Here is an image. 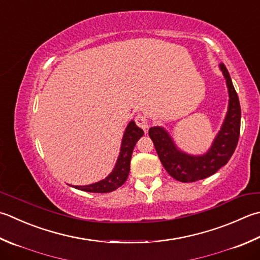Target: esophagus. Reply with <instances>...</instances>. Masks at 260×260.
Returning a JSON list of instances; mask_svg holds the SVG:
<instances>
[{"label": "esophagus", "instance_id": "34e87169", "mask_svg": "<svg viewBox=\"0 0 260 260\" xmlns=\"http://www.w3.org/2000/svg\"><path fill=\"white\" fill-rule=\"evenodd\" d=\"M135 123L137 126L141 127V128H143L145 132L147 129V127H149V120H147V117L144 115H137L135 117Z\"/></svg>", "mask_w": 260, "mask_h": 260}]
</instances>
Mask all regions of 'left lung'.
I'll return each mask as SVG.
<instances>
[{
	"label": "left lung",
	"instance_id": "1",
	"mask_svg": "<svg viewBox=\"0 0 260 260\" xmlns=\"http://www.w3.org/2000/svg\"><path fill=\"white\" fill-rule=\"evenodd\" d=\"M220 68L229 88V110L220 133L210 151L201 156L188 155L177 150L171 137L161 127H151L149 135L153 141L161 164L174 179L181 182H194L214 175L225 166L235 152L240 135L241 109L235 86L224 64Z\"/></svg>",
	"mask_w": 260,
	"mask_h": 260
}]
</instances>
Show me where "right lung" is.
Listing matches in <instances>:
<instances>
[{
  "instance_id": "1",
  "label": "right lung",
  "mask_w": 260,
  "mask_h": 260,
  "mask_svg": "<svg viewBox=\"0 0 260 260\" xmlns=\"http://www.w3.org/2000/svg\"><path fill=\"white\" fill-rule=\"evenodd\" d=\"M144 135V132L137 127L133 120L131 121L125 131L121 142L120 153L117 164L111 174L99 182L88 186H75L76 189L89 192H110L119 188L126 181L129 174L131 157L133 153L136 142Z\"/></svg>"
}]
</instances>
